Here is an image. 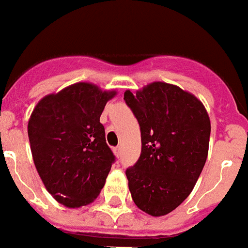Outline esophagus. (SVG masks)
Segmentation results:
<instances>
[{
    "mask_svg": "<svg viewBox=\"0 0 248 248\" xmlns=\"http://www.w3.org/2000/svg\"><path fill=\"white\" fill-rule=\"evenodd\" d=\"M114 154H116V156H121V146H116V148L113 149Z\"/></svg>",
    "mask_w": 248,
    "mask_h": 248,
    "instance_id": "1",
    "label": "esophagus"
}]
</instances>
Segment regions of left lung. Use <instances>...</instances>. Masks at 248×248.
<instances>
[{
    "label": "left lung",
    "mask_w": 248,
    "mask_h": 248,
    "mask_svg": "<svg viewBox=\"0 0 248 248\" xmlns=\"http://www.w3.org/2000/svg\"><path fill=\"white\" fill-rule=\"evenodd\" d=\"M124 96L141 131L140 158L126 170L132 200L152 217L170 214L194 190L205 166L209 114L194 94L163 81Z\"/></svg>",
    "instance_id": "obj_1"
}]
</instances>
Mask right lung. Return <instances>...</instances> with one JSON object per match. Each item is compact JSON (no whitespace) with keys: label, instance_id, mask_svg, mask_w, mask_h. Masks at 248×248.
<instances>
[{"label":"right lung","instance_id":"right-lung-1","mask_svg":"<svg viewBox=\"0 0 248 248\" xmlns=\"http://www.w3.org/2000/svg\"><path fill=\"white\" fill-rule=\"evenodd\" d=\"M116 90L75 82L43 96L28 122L34 164L47 191L75 209L95 200L114 155L106 142L100 114Z\"/></svg>","mask_w":248,"mask_h":248}]
</instances>
